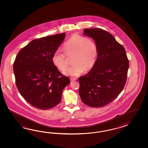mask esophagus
<instances>
[{
	"label": "esophagus",
	"instance_id": "obj_1",
	"mask_svg": "<svg viewBox=\"0 0 148 148\" xmlns=\"http://www.w3.org/2000/svg\"><path fill=\"white\" fill-rule=\"evenodd\" d=\"M71 79V81H75L76 80V79H77L75 78V77H71V79Z\"/></svg>",
	"mask_w": 148,
	"mask_h": 148
}]
</instances>
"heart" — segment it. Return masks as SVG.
I'll use <instances>...</instances> for the list:
<instances>
[{
    "label": "heart",
    "mask_w": 148,
    "mask_h": 148,
    "mask_svg": "<svg viewBox=\"0 0 148 148\" xmlns=\"http://www.w3.org/2000/svg\"><path fill=\"white\" fill-rule=\"evenodd\" d=\"M66 53L68 56L74 55L73 64L64 72V75L76 76L85 71H88L94 67L99 55L98 46L94 40L75 34L71 36L64 45ZM52 62L59 69L63 71L68 66L66 53L61 50H56L52 56Z\"/></svg>",
    "instance_id": "heart-1"
}]
</instances>
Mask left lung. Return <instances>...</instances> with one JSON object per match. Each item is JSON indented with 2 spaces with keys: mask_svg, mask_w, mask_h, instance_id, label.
I'll return each mask as SVG.
<instances>
[{
  "mask_svg": "<svg viewBox=\"0 0 148 148\" xmlns=\"http://www.w3.org/2000/svg\"><path fill=\"white\" fill-rule=\"evenodd\" d=\"M84 34L98 45L99 55L94 67L79 77L81 100L90 107H103L113 101L125 85L129 62L124 47L108 32L86 29Z\"/></svg>",
  "mask_w": 148,
  "mask_h": 148,
  "instance_id": "obj_1",
  "label": "left lung"
}]
</instances>
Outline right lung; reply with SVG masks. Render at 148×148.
<instances>
[{
    "label": "right lung",
    "mask_w": 148,
    "mask_h": 148,
    "mask_svg": "<svg viewBox=\"0 0 148 148\" xmlns=\"http://www.w3.org/2000/svg\"><path fill=\"white\" fill-rule=\"evenodd\" d=\"M65 33L32 40L18 52L14 63L16 84L19 93L32 106L42 110L60 103L62 91L69 84L52 62L54 52Z\"/></svg>",
    "instance_id": "add662e5"
}]
</instances>
